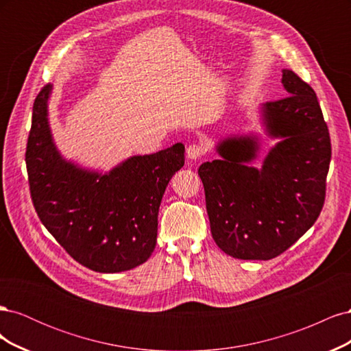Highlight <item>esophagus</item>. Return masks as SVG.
I'll return each mask as SVG.
<instances>
[{
	"mask_svg": "<svg viewBox=\"0 0 351 351\" xmlns=\"http://www.w3.org/2000/svg\"><path fill=\"white\" fill-rule=\"evenodd\" d=\"M205 154V146L200 143H192L187 146V156L190 159H199Z\"/></svg>",
	"mask_w": 351,
	"mask_h": 351,
	"instance_id": "34e87169",
	"label": "esophagus"
}]
</instances>
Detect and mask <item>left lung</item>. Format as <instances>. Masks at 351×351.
I'll return each mask as SVG.
<instances>
[{
    "label": "left lung",
    "mask_w": 351,
    "mask_h": 351,
    "mask_svg": "<svg viewBox=\"0 0 351 351\" xmlns=\"http://www.w3.org/2000/svg\"><path fill=\"white\" fill-rule=\"evenodd\" d=\"M285 97L265 104L272 136L284 137L263 161L253 137L218 146L222 156L197 169L204 183L210 232L236 259L268 261L299 240L319 217L326 193L331 139L316 93L293 70H282Z\"/></svg>",
    "instance_id": "obj_1"
}]
</instances>
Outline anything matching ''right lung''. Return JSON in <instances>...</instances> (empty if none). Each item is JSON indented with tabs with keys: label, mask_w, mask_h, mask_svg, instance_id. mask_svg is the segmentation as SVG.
<instances>
[{
	"label": "right lung",
	"mask_w": 351,
	"mask_h": 351,
	"mask_svg": "<svg viewBox=\"0 0 351 351\" xmlns=\"http://www.w3.org/2000/svg\"><path fill=\"white\" fill-rule=\"evenodd\" d=\"M36 95L26 146L30 197L42 224L70 256L97 272L129 271L151 256L158 210L171 177L184 165V146L133 156L111 173L83 171L58 155L47 101Z\"/></svg>",
	"instance_id": "add662e5"
}]
</instances>
